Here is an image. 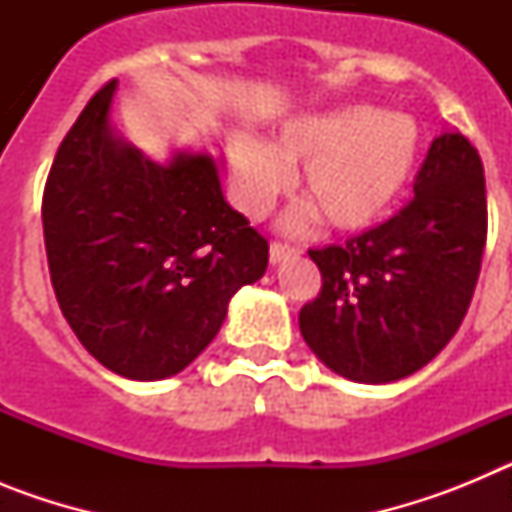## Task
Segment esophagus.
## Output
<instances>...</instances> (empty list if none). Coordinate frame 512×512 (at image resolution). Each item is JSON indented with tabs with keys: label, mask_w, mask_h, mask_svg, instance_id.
I'll use <instances>...</instances> for the list:
<instances>
[{
	"label": "esophagus",
	"mask_w": 512,
	"mask_h": 512,
	"mask_svg": "<svg viewBox=\"0 0 512 512\" xmlns=\"http://www.w3.org/2000/svg\"><path fill=\"white\" fill-rule=\"evenodd\" d=\"M297 253H300V248L287 246V243L274 241V243H271V246H269V259H271V264H282V261L292 259V256H297Z\"/></svg>",
	"instance_id": "1"
}]
</instances>
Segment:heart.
I'll use <instances>...</instances> for the list:
<instances>
[{"instance_id": "b5f03b06", "label": "heart", "mask_w": 512, "mask_h": 512, "mask_svg": "<svg viewBox=\"0 0 512 512\" xmlns=\"http://www.w3.org/2000/svg\"><path fill=\"white\" fill-rule=\"evenodd\" d=\"M418 153L413 117L356 104L287 120L266 146L233 138L230 184L241 212L261 220L287 192L289 169L302 166L307 202L284 217V228H307L320 215L338 233H359L390 215L413 179Z\"/></svg>"}]
</instances>
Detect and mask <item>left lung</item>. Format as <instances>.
Masks as SVG:
<instances>
[{"mask_svg": "<svg viewBox=\"0 0 512 512\" xmlns=\"http://www.w3.org/2000/svg\"><path fill=\"white\" fill-rule=\"evenodd\" d=\"M415 197L343 246L312 248L323 287L300 310L312 354L354 382L387 384L423 369L454 338L487 241L485 169L461 133L431 143Z\"/></svg>", "mask_w": 512, "mask_h": 512, "instance_id": "8db88e82", "label": "left lung"}]
</instances>
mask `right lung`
Segmentation results:
<instances>
[{
  "label": "right lung",
  "mask_w": 512,
  "mask_h": 512,
  "mask_svg": "<svg viewBox=\"0 0 512 512\" xmlns=\"http://www.w3.org/2000/svg\"><path fill=\"white\" fill-rule=\"evenodd\" d=\"M117 81L81 110L43 192L48 269L89 354L128 379L179 374L210 346L230 297L264 277L269 241L225 202L207 153L153 164L107 122Z\"/></svg>",
  "instance_id": "right-lung-1"
}]
</instances>
